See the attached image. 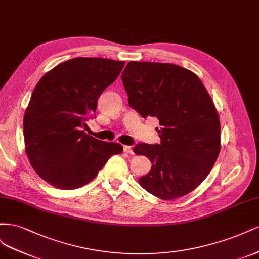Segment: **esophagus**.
<instances>
[{
	"mask_svg": "<svg viewBox=\"0 0 259 259\" xmlns=\"http://www.w3.org/2000/svg\"><path fill=\"white\" fill-rule=\"evenodd\" d=\"M123 151H124V153L130 154V155H132V154H133L132 147H131V146H128V145H124V146H123Z\"/></svg>",
	"mask_w": 259,
	"mask_h": 259,
	"instance_id": "1",
	"label": "esophagus"
}]
</instances>
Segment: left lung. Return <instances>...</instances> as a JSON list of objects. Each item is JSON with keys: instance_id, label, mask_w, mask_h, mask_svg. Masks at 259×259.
I'll list each match as a JSON object with an SVG mask.
<instances>
[{"instance_id": "obj_1", "label": "left lung", "mask_w": 259, "mask_h": 259, "mask_svg": "<svg viewBox=\"0 0 259 259\" xmlns=\"http://www.w3.org/2000/svg\"><path fill=\"white\" fill-rule=\"evenodd\" d=\"M121 80L129 105L160 124L159 144L133 147L152 162L140 185L163 200L187 195L207 177L221 151V123L210 95L195 73L171 63L130 61Z\"/></svg>"}]
</instances>
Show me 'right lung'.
<instances>
[{
	"label": "right lung",
	"mask_w": 259,
	"mask_h": 259,
	"mask_svg": "<svg viewBox=\"0 0 259 259\" xmlns=\"http://www.w3.org/2000/svg\"><path fill=\"white\" fill-rule=\"evenodd\" d=\"M123 61L74 58L39 79L23 118L26 152L39 177L59 189L93 181L122 146L81 130L94 118L98 99L116 80Z\"/></svg>",
	"instance_id": "1"
}]
</instances>
